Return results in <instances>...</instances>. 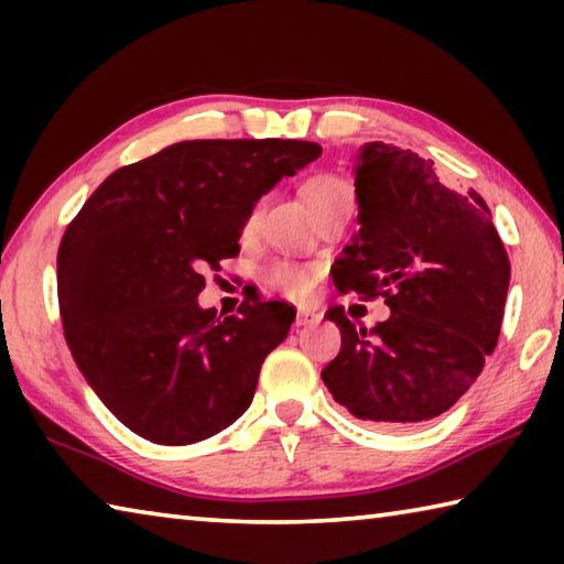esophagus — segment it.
Segmentation results:
<instances>
[{"label":"esophagus","mask_w":564,"mask_h":564,"mask_svg":"<svg viewBox=\"0 0 564 564\" xmlns=\"http://www.w3.org/2000/svg\"><path fill=\"white\" fill-rule=\"evenodd\" d=\"M321 323V313L311 311V308H299V313H295V328H305V326H318Z\"/></svg>","instance_id":"esophagus-1"}]
</instances>
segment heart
<instances>
[{
	"label": "heart",
	"mask_w": 564,
	"mask_h": 564,
	"mask_svg": "<svg viewBox=\"0 0 564 564\" xmlns=\"http://www.w3.org/2000/svg\"><path fill=\"white\" fill-rule=\"evenodd\" d=\"M303 194H305V202H308V206H311V212L316 214V218L326 216L328 212H333V208H338L343 204H352V188L338 176L311 178L308 184H305ZM261 216H263V204H256L253 212L248 214L246 224H243V236H253L256 231H259ZM265 279H269L273 289L301 299V295L311 291L313 271L303 269V265H295V263H273L269 273H265Z\"/></svg>",
	"instance_id": "1"
}]
</instances>
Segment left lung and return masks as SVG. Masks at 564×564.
<instances>
[{
  "label": "left lung",
  "mask_w": 564,
  "mask_h": 564,
  "mask_svg": "<svg viewBox=\"0 0 564 564\" xmlns=\"http://www.w3.org/2000/svg\"><path fill=\"white\" fill-rule=\"evenodd\" d=\"M360 231L333 265L340 291L383 295L390 316L356 328L321 378L360 420L410 427L451 410L498 346L510 259L477 191L447 188L433 161L370 141L356 164Z\"/></svg>",
  "instance_id": "8db88e82"
}]
</instances>
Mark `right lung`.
Listing matches in <instances>:
<instances>
[{"mask_svg": "<svg viewBox=\"0 0 564 564\" xmlns=\"http://www.w3.org/2000/svg\"><path fill=\"white\" fill-rule=\"evenodd\" d=\"M321 156L313 141H178L94 191L56 256L69 350L123 425L159 445L206 441L251 405L295 308L251 299L202 308L204 271L241 251L263 194Z\"/></svg>", "mask_w": 564, "mask_h": 564, "instance_id": "1", "label": "right lung"}]
</instances>
